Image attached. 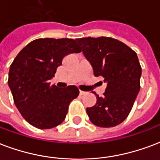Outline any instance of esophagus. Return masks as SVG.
<instances>
[{"instance_id": "34e87169", "label": "esophagus", "mask_w": 160, "mask_h": 160, "mask_svg": "<svg viewBox=\"0 0 160 160\" xmlns=\"http://www.w3.org/2000/svg\"><path fill=\"white\" fill-rule=\"evenodd\" d=\"M85 94H86V92H84V91H80V95L83 96V95H85Z\"/></svg>"}]
</instances>
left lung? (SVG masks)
Instances as JSON below:
<instances>
[{
  "mask_svg": "<svg viewBox=\"0 0 160 160\" xmlns=\"http://www.w3.org/2000/svg\"><path fill=\"white\" fill-rule=\"evenodd\" d=\"M93 68L96 77L107 83L102 97L86 108L90 120L99 127H113L122 123L131 112L140 91L142 67L137 53L119 40L111 37L76 39Z\"/></svg>",
  "mask_w": 160,
  "mask_h": 160,
  "instance_id": "8db88e82",
  "label": "left lung"
}]
</instances>
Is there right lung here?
I'll use <instances>...</instances> for the list:
<instances>
[{"instance_id":"add662e5","label":"right lung","mask_w":160,"mask_h":160,"mask_svg":"<svg viewBox=\"0 0 160 160\" xmlns=\"http://www.w3.org/2000/svg\"><path fill=\"white\" fill-rule=\"evenodd\" d=\"M80 52L74 39L41 38L29 42L14 58L8 86L16 107L30 125L51 129L64 120L68 105L80 92L75 86L59 89L50 80L66 55Z\"/></svg>"}]
</instances>
